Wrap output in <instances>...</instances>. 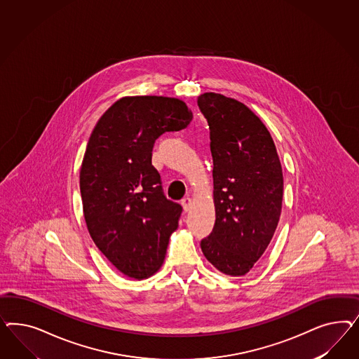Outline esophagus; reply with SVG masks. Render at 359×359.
Listing matches in <instances>:
<instances>
[{
    "mask_svg": "<svg viewBox=\"0 0 359 359\" xmlns=\"http://www.w3.org/2000/svg\"><path fill=\"white\" fill-rule=\"evenodd\" d=\"M182 205H183V209H184L185 213H187V212H189V210H191V208H192V198L185 197V198L182 200Z\"/></svg>",
    "mask_w": 359,
    "mask_h": 359,
    "instance_id": "1",
    "label": "esophagus"
}]
</instances>
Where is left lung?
<instances>
[{
    "instance_id": "obj_1",
    "label": "left lung",
    "mask_w": 359,
    "mask_h": 359,
    "mask_svg": "<svg viewBox=\"0 0 359 359\" xmlns=\"http://www.w3.org/2000/svg\"><path fill=\"white\" fill-rule=\"evenodd\" d=\"M210 129L216 224L201 250L218 271L242 276L270 245L283 201V171L271 134L236 98H197Z\"/></svg>"
}]
</instances>
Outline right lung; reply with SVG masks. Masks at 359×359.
I'll list each match as a JSON object with an SVG mask.
<instances>
[{"instance_id": "add662e5", "label": "right lung", "mask_w": 359, "mask_h": 359, "mask_svg": "<svg viewBox=\"0 0 359 359\" xmlns=\"http://www.w3.org/2000/svg\"><path fill=\"white\" fill-rule=\"evenodd\" d=\"M183 100L125 96L100 117L80 167L88 231L123 275L142 280L163 264L182 207L165 198L151 164L155 140L192 121Z\"/></svg>"}]
</instances>
